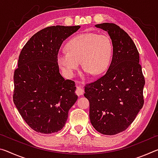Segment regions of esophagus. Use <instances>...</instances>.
I'll return each instance as SVG.
<instances>
[{"mask_svg": "<svg viewBox=\"0 0 158 158\" xmlns=\"http://www.w3.org/2000/svg\"><path fill=\"white\" fill-rule=\"evenodd\" d=\"M84 90H83V89H81V86H79H79L77 87V90H76L77 95H82L83 94H84Z\"/></svg>", "mask_w": 158, "mask_h": 158, "instance_id": "esophagus-1", "label": "esophagus"}]
</instances>
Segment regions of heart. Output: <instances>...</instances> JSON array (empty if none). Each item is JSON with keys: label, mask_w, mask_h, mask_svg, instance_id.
Returning <instances> with one entry per match:
<instances>
[{"label": "heart", "mask_w": 158, "mask_h": 158, "mask_svg": "<svg viewBox=\"0 0 158 158\" xmlns=\"http://www.w3.org/2000/svg\"><path fill=\"white\" fill-rule=\"evenodd\" d=\"M67 51L58 52L57 62L66 77L71 78L81 65L85 73L100 75L107 70L113 56V45L106 35L84 33L73 37L66 44Z\"/></svg>", "instance_id": "b5f03b06"}]
</instances>
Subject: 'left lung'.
<instances>
[{"mask_svg": "<svg viewBox=\"0 0 158 158\" xmlns=\"http://www.w3.org/2000/svg\"><path fill=\"white\" fill-rule=\"evenodd\" d=\"M95 27L106 31L113 45V56L107 72L85 86L90 102V123L98 132L114 135L127 129L143 105L145 80L139 54L126 32L115 23Z\"/></svg>", "mask_w": 158, "mask_h": 158, "instance_id": "8db88e82", "label": "left lung"}]
</instances>
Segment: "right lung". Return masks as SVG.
I'll list each match as a JSON object with an SVG mask.
<instances>
[{
    "label": "right lung",
    "mask_w": 158,
    "mask_h": 158,
    "mask_svg": "<svg viewBox=\"0 0 158 158\" xmlns=\"http://www.w3.org/2000/svg\"><path fill=\"white\" fill-rule=\"evenodd\" d=\"M80 27L45 28L32 36L20 53L13 101L23 119L37 132L60 131L78 98L75 83L60 74L57 55L63 42Z\"/></svg>",
    "instance_id": "right-lung-1"
}]
</instances>
